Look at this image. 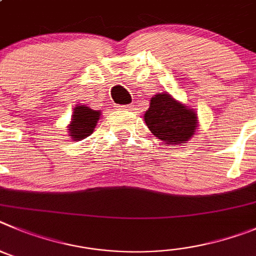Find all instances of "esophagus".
<instances>
[{
    "label": "esophagus",
    "mask_w": 256,
    "mask_h": 256,
    "mask_svg": "<svg viewBox=\"0 0 256 256\" xmlns=\"http://www.w3.org/2000/svg\"><path fill=\"white\" fill-rule=\"evenodd\" d=\"M122 107V106H121ZM124 110H128V111H134V107L132 106H125V107H122Z\"/></svg>",
    "instance_id": "1"
}]
</instances>
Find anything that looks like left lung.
I'll use <instances>...</instances> for the list:
<instances>
[{
	"instance_id": "obj_1",
	"label": "left lung",
	"mask_w": 256,
	"mask_h": 256,
	"mask_svg": "<svg viewBox=\"0 0 256 256\" xmlns=\"http://www.w3.org/2000/svg\"><path fill=\"white\" fill-rule=\"evenodd\" d=\"M144 121L154 136L167 144H184L198 128L194 110L166 93L156 94L145 111Z\"/></svg>"
}]
</instances>
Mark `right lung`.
Listing matches in <instances>:
<instances>
[{"instance_id": "1", "label": "right lung", "mask_w": 256, "mask_h": 256, "mask_svg": "<svg viewBox=\"0 0 256 256\" xmlns=\"http://www.w3.org/2000/svg\"><path fill=\"white\" fill-rule=\"evenodd\" d=\"M100 116V111H94V110L84 104H78L76 107L74 108L71 122L68 126V136H71L74 142L88 138L96 128Z\"/></svg>"}]
</instances>
